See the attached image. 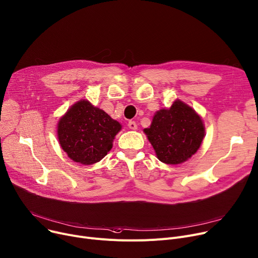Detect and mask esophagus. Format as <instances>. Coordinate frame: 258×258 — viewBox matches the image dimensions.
<instances>
[{
	"mask_svg": "<svg viewBox=\"0 0 258 258\" xmlns=\"http://www.w3.org/2000/svg\"><path fill=\"white\" fill-rule=\"evenodd\" d=\"M127 126L131 128V130H137V127H138V126H137V123L135 122V121H130L128 122V124H127Z\"/></svg>",
	"mask_w": 258,
	"mask_h": 258,
	"instance_id": "esophagus-1",
	"label": "esophagus"
}]
</instances>
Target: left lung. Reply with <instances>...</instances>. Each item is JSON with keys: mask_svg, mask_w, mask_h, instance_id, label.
Returning <instances> with one entry per match:
<instances>
[{"mask_svg": "<svg viewBox=\"0 0 258 258\" xmlns=\"http://www.w3.org/2000/svg\"><path fill=\"white\" fill-rule=\"evenodd\" d=\"M157 158L169 165H178L199 149L205 136L201 116L180 99L169 109L154 113L149 127L143 130Z\"/></svg>", "mask_w": 258, "mask_h": 258, "instance_id": "1", "label": "left lung"}]
</instances>
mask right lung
Here are the masks:
<instances>
[{"mask_svg": "<svg viewBox=\"0 0 258 258\" xmlns=\"http://www.w3.org/2000/svg\"><path fill=\"white\" fill-rule=\"evenodd\" d=\"M122 125L90 101L81 99L59 119L57 136L67 157L82 165L104 159Z\"/></svg>", "mask_w": 258, "mask_h": 258, "instance_id": "right-lung-1", "label": "right lung"}]
</instances>
